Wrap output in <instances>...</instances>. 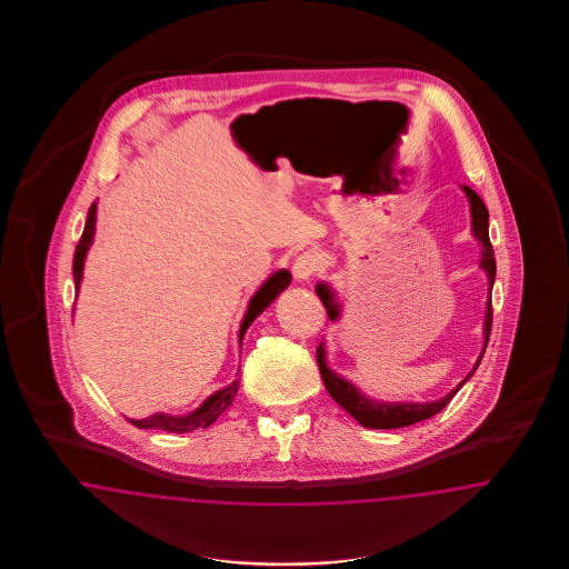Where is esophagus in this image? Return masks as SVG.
<instances>
[{
	"label": "esophagus",
	"instance_id": "obj_1",
	"mask_svg": "<svg viewBox=\"0 0 569 569\" xmlns=\"http://www.w3.org/2000/svg\"><path fill=\"white\" fill-rule=\"evenodd\" d=\"M292 271L298 281H309L310 277L321 271V260L312 252H305L293 260Z\"/></svg>",
	"mask_w": 569,
	"mask_h": 569
}]
</instances>
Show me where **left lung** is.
<instances>
[{
	"label": "left lung",
	"instance_id": "1",
	"mask_svg": "<svg viewBox=\"0 0 569 569\" xmlns=\"http://www.w3.org/2000/svg\"><path fill=\"white\" fill-rule=\"evenodd\" d=\"M467 198H469V207H471V229L473 236L478 241H482V264L486 276H488V302H486V321H483V350L480 355L478 362L473 365V371L478 369V365L482 361L486 346L490 340V328H492V286H495V277H497V259H495V250L490 243V236H488V208L483 207L482 198L463 186ZM317 296L321 298L323 307L328 309V317L331 321H336L340 317V307L333 302V292L329 290L326 283H319L317 288ZM317 362H319V373L323 378V383L328 388L329 397L333 398L346 413L352 415L362 428H373V430H397V428H405V426H413L417 421L430 419L436 413H440L452 397L461 390V386L466 383L467 379L473 376V371L467 376L455 390H450L447 397L433 402H381V400H373L361 395L350 381L345 378L336 376L326 362V348L319 345L317 348Z\"/></svg>",
	"mask_w": 569,
	"mask_h": 569
}]
</instances>
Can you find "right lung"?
<instances>
[{
    "mask_svg": "<svg viewBox=\"0 0 569 569\" xmlns=\"http://www.w3.org/2000/svg\"><path fill=\"white\" fill-rule=\"evenodd\" d=\"M93 231H96V202L91 204L89 212H87L86 229H83L81 240L77 243L74 260H72V276H74V290L77 292H79V286H81L83 262H86L87 250H89L91 240H93ZM290 281H292V276L288 271H277V273H273L260 286L259 292L252 296L248 310H246V317L241 321L240 342L243 333H246V329L250 328V323L276 300L279 293L290 286ZM238 388H240V379H236L233 383H229L223 390L214 392L212 397L204 400V405L200 409H196L193 413L183 415V417L156 413L152 417H148V419H129V421L139 430L156 428V430L172 431V433H183V431H193L198 430V428H208L233 402V398L238 395Z\"/></svg>",
    "mask_w": 569,
    "mask_h": 569,
    "instance_id": "add662e5",
    "label": "right lung"
}]
</instances>
